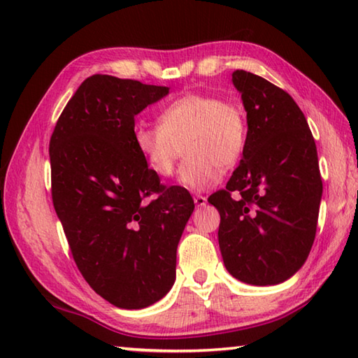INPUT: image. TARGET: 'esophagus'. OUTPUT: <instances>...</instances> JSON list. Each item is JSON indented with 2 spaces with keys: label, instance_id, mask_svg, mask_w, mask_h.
Masks as SVG:
<instances>
[{
  "label": "esophagus",
  "instance_id": "1",
  "mask_svg": "<svg viewBox=\"0 0 358 358\" xmlns=\"http://www.w3.org/2000/svg\"><path fill=\"white\" fill-rule=\"evenodd\" d=\"M194 203H196V207H203V205H207V197L205 196H194Z\"/></svg>",
  "mask_w": 358,
  "mask_h": 358
}]
</instances>
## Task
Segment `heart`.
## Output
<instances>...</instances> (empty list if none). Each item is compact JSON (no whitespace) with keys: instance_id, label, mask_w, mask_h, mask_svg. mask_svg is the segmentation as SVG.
Returning <instances> with one entry per match:
<instances>
[{"instance_id":"b5f03b06","label":"heart","mask_w":358,"mask_h":358,"mask_svg":"<svg viewBox=\"0 0 358 358\" xmlns=\"http://www.w3.org/2000/svg\"><path fill=\"white\" fill-rule=\"evenodd\" d=\"M134 145L159 177H172L185 150L181 183L203 191L220 180V167L237 164L248 143V117L235 101L191 93L159 113V124H137Z\"/></svg>"}]
</instances>
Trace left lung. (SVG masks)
<instances>
[{"mask_svg": "<svg viewBox=\"0 0 358 358\" xmlns=\"http://www.w3.org/2000/svg\"><path fill=\"white\" fill-rule=\"evenodd\" d=\"M248 117L243 159L226 189L208 202L220 211L224 265L252 286L289 280L305 264L317 229L322 178L311 129L292 96L248 71L232 74Z\"/></svg>", "mask_w": 358, "mask_h": 358, "instance_id": "obj_1", "label": "left lung"}]
</instances>
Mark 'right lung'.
Masks as SVG:
<instances>
[{"label": "right lung", "instance_id": "obj_1", "mask_svg": "<svg viewBox=\"0 0 358 358\" xmlns=\"http://www.w3.org/2000/svg\"><path fill=\"white\" fill-rule=\"evenodd\" d=\"M167 87L94 74L50 137L52 201L69 250L96 294L124 310L161 300L175 281L177 246L194 210L161 183L134 145V117Z\"/></svg>", "mask_w": 358, "mask_h": 358}]
</instances>
